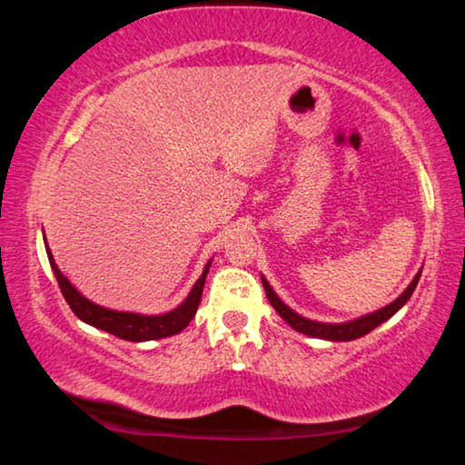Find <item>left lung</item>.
Here are the masks:
<instances>
[{"instance_id":"8db88e82","label":"left lung","mask_w":465,"mask_h":465,"mask_svg":"<svg viewBox=\"0 0 465 465\" xmlns=\"http://www.w3.org/2000/svg\"><path fill=\"white\" fill-rule=\"evenodd\" d=\"M420 272H422V269L414 274L412 282L404 289V293L393 299V302L385 305V308L371 312V313H365V316H359L355 320L341 322V324H330V322H318V320H310V318L299 316L295 310H291L289 305L282 302V299L277 293H274L271 282L266 281L264 277H262V287L266 291V297H269L272 308L277 310L279 316L285 320L291 328L297 330V332L308 334L312 338H322V341L346 342V341H355V338L369 334L371 330H375L377 326L383 324V322H388L398 310H402L404 303L412 297L416 285H419Z\"/></svg>"}]
</instances>
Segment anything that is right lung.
I'll return each mask as SVG.
<instances>
[{"label": "right lung", "instance_id": "right-lung-1", "mask_svg": "<svg viewBox=\"0 0 465 465\" xmlns=\"http://www.w3.org/2000/svg\"><path fill=\"white\" fill-rule=\"evenodd\" d=\"M45 248H46V256H49L51 269L54 272V279H57L61 293L65 297V302L69 303V308L74 310V313L85 324H90L98 330H104L108 334H114L123 338V341H131V342H145V341H160V338L166 336H174L178 332L191 324V320L194 318L196 310H199L201 303V295H203V287H204V279H207L211 261L204 264L203 274L193 285V289L188 291V295L184 297V302L176 305L174 310L163 312V313H137V312H119V310H110L104 308V305H98L90 302L88 297H84L80 291H77L72 281H69L65 274L59 271L57 262H54L53 252L46 243L45 238Z\"/></svg>", "mask_w": 465, "mask_h": 465}]
</instances>
